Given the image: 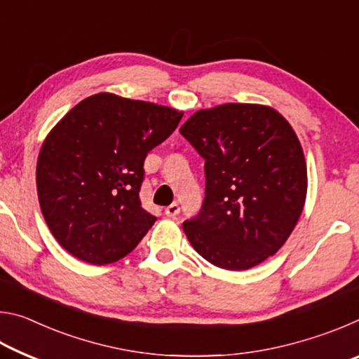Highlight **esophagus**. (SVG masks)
Masks as SVG:
<instances>
[{
    "mask_svg": "<svg viewBox=\"0 0 359 359\" xmlns=\"http://www.w3.org/2000/svg\"><path fill=\"white\" fill-rule=\"evenodd\" d=\"M165 214L169 218H175L180 214V205L177 203H172L171 205H168V208L165 209Z\"/></svg>",
    "mask_w": 359,
    "mask_h": 359,
    "instance_id": "obj_1",
    "label": "esophagus"
}]
</instances>
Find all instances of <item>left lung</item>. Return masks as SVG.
Returning a JSON list of instances; mask_svg holds the SVG:
<instances>
[{
    "label": "left lung",
    "mask_w": 359,
    "mask_h": 359,
    "mask_svg": "<svg viewBox=\"0 0 359 359\" xmlns=\"http://www.w3.org/2000/svg\"><path fill=\"white\" fill-rule=\"evenodd\" d=\"M204 163L205 196L184 222L204 259L228 271L263 263L290 238L306 201L307 168L290 123L274 109L229 102L180 128Z\"/></svg>",
    "instance_id": "1"
}]
</instances>
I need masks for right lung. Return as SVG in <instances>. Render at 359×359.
<instances>
[{
	"label": "right lung",
	"mask_w": 359,
	"mask_h": 359,
	"mask_svg": "<svg viewBox=\"0 0 359 359\" xmlns=\"http://www.w3.org/2000/svg\"><path fill=\"white\" fill-rule=\"evenodd\" d=\"M182 115L98 93L58 121L39 151L36 184L47 226L66 252L102 266L135 250L156 220L139 199L145 156Z\"/></svg>",
	"instance_id": "obj_1"
}]
</instances>
